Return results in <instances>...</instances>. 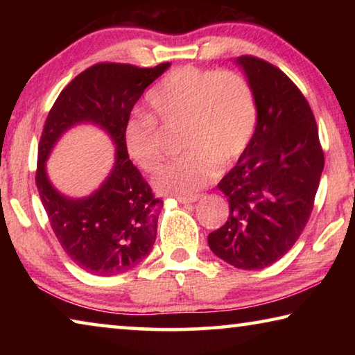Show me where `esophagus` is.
Masks as SVG:
<instances>
[{"label": "esophagus", "instance_id": "34e87169", "mask_svg": "<svg viewBox=\"0 0 355 355\" xmlns=\"http://www.w3.org/2000/svg\"><path fill=\"white\" fill-rule=\"evenodd\" d=\"M200 199V196H191V197H178V202L183 203V205H188V203H194Z\"/></svg>", "mask_w": 355, "mask_h": 355}]
</instances>
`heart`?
I'll return each mask as SVG.
<instances>
[{
    "label": "heart",
    "mask_w": 355,
    "mask_h": 355,
    "mask_svg": "<svg viewBox=\"0 0 355 355\" xmlns=\"http://www.w3.org/2000/svg\"><path fill=\"white\" fill-rule=\"evenodd\" d=\"M153 115L166 127H183L186 153L155 177L163 194L191 197L244 153L255 133L258 105L254 84L241 71L184 65L172 70L147 94ZM130 158L153 173L164 159L158 122L135 112L123 127Z\"/></svg>",
    "instance_id": "1"
}]
</instances>
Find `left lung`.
I'll use <instances>...</instances> for the list:
<instances>
[{"mask_svg":"<svg viewBox=\"0 0 355 355\" xmlns=\"http://www.w3.org/2000/svg\"><path fill=\"white\" fill-rule=\"evenodd\" d=\"M236 62L254 84L255 133L218 188L228 200L227 222L208 235L214 255L238 269L280 260L310 219L324 169L313 111L275 65L255 56Z\"/></svg>","mask_w":355,"mask_h":355,"instance_id":"8db88e82","label":"left lung"}]
</instances>
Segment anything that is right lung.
<instances>
[{
	"mask_svg": "<svg viewBox=\"0 0 355 355\" xmlns=\"http://www.w3.org/2000/svg\"><path fill=\"white\" fill-rule=\"evenodd\" d=\"M169 65L142 69L119 62L95 64L64 87L48 112L39 142L35 184L59 244L86 272L122 274L153 248L163 200L155 197L131 163L123 127L146 87ZM81 121L97 123L110 133L116 144V164L94 195L69 200L51 186L44 161L63 131Z\"/></svg>",
	"mask_w": 355,
	"mask_h": 355,
	"instance_id": "add662e5",
	"label": "right lung"
}]
</instances>
